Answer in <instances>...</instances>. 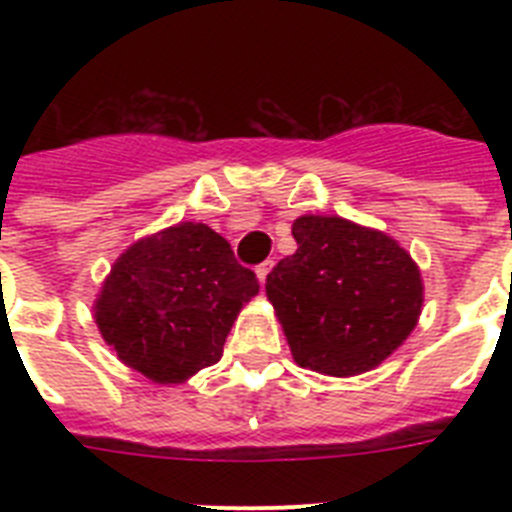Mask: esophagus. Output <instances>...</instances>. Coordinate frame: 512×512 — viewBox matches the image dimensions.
Wrapping results in <instances>:
<instances>
[{
    "label": "esophagus",
    "mask_w": 512,
    "mask_h": 512,
    "mask_svg": "<svg viewBox=\"0 0 512 512\" xmlns=\"http://www.w3.org/2000/svg\"><path fill=\"white\" fill-rule=\"evenodd\" d=\"M271 266H274V261H264V264L256 266V277H259L261 284H266V277H269Z\"/></svg>",
    "instance_id": "esophagus-1"
}]
</instances>
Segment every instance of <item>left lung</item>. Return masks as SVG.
Instances as JSON below:
<instances>
[{
    "instance_id": "8db88e82",
    "label": "left lung",
    "mask_w": 512,
    "mask_h": 512,
    "mask_svg": "<svg viewBox=\"0 0 512 512\" xmlns=\"http://www.w3.org/2000/svg\"><path fill=\"white\" fill-rule=\"evenodd\" d=\"M297 251L266 277L295 361L330 377L382 364L418 325L423 279L410 253L382 230L338 215L292 223Z\"/></svg>"
}]
</instances>
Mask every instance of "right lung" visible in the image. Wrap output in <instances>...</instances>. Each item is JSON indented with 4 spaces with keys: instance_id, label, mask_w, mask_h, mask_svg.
<instances>
[{
    "instance_id": "add662e5",
    "label": "right lung",
    "mask_w": 512,
    "mask_h": 512,
    "mask_svg": "<svg viewBox=\"0 0 512 512\" xmlns=\"http://www.w3.org/2000/svg\"><path fill=\"white\" fill-rule=\"evenodd\" d=\"M259 295L223 235L179 223L135 241L94 302L104 343L156 384H182L223 356L233 320Z\"/></svg>"
}]
</instances>
